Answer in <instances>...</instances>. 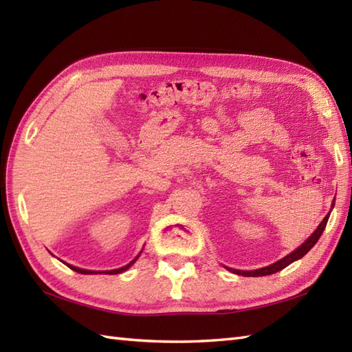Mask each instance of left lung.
<instances>
[{
    "instance_id": "left-lung-1",
    "label": "left lung",
    "mask_w": 352,
    "mask_h": 352,
    "mask_svg": "<svg viewBox=\"0 0 352 352\" xmlns=\"http://www.w3.org/2000/svg\"><path fill=\"white\" fill-rule=\"evenodd\" d=\"M334 207V203H333V206H331V208ZM331 213V212H330ZM330 213H328L325 218L322 219V222L319 223L318 226V228L313 231L311 233V236L307 239V241H305L301 246H298V248L295 250V251H292L290 254H287L286 257H283L281 260H278V261H275V263H272V265H269V266H266V267H260V269H256V271H239V269H233V267H227L230 272H233V274H237V275H243V276H263V275H271V274H275V272H278V271H281V269H284L286 266H289L290 263H294V261H296V260H300L301 257H304L305 254H307L313 246L316 245V242L319 241V237H320V234L324 233V230H325V227H327V222H328V218H330Z\"/></svg>"
}]
</instances>
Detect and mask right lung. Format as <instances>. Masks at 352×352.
Instances as JSON below:
<instances>
[{
  "mask_svg": "<svg viewBox=\"0 0 352 352\" xmlns=\"http://www.w3.org/2000/svg\"><path fill=\"white\" fill-rule=\"evenodd\" d=\"M140 252H142V251H140ZM139 256H140V254H139ZM139 256H138L136 258H134L133 261H130L129 265H125V266L119 267V269H111V271H87V269H80V267H76V266L68 265V263H66V265H68V267H71L72 271H76V272H78V274H102V272H104V274H109V275H115V274H121V272L126 271V269H129V267L134 263V261H136V260L139 258Z\"/></svg>",
  "mask_w": 352,
  "mask_h": 352,
  "instance_id": "add662e5",
  "label": "right lung"
}]
</instances>
